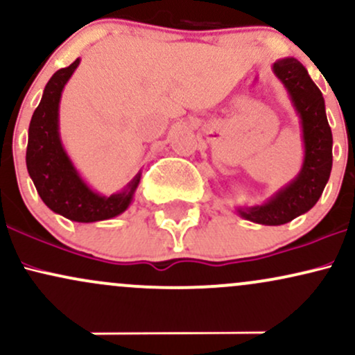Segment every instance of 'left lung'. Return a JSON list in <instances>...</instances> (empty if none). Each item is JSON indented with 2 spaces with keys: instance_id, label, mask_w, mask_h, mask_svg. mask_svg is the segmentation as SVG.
<instances>
[{
  "instance_id": "left-lung-1",
  "label": "left lung",
  "mask_w": 355,
  "mask_h": 355,
  "mask_svg": "<svg viewBox=\"0 0 355 355\" xmlns=\"http://www.w3.org/2000/svg\"><path fill=\"white\" fill-rule=\"evenodd\" d=\"M274 73L287 88L300 118L305 155L299 175L270 200L255 207H239L240 217L262 225H284L311 210L332 170V132L320 89L295 58L275 61Z\"/></svg>"
}]
</instances>
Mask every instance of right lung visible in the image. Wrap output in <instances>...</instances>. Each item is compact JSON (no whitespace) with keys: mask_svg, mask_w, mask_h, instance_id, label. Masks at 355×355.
<instances>
[{"mask_svg":"<svg viewBox=\"0 0 355 355\" xmlns=\"http://www.w3.org/2000/svg\"><path fill=\"white\" fill-rule=\"evenodd\" d=\"M78 64L80 58H76L70 67L56 71L44 87L28 130L26 166L48 209L73 222L89 223L123 214L133 200L141 173L120 193L105 197L89 189L73 166L60 140L58 108L61 92Z\"/></svg>","mask_w":355,"mask_h":355,"instance_id":"add662e5","label":"right lung"}]
</instances>
